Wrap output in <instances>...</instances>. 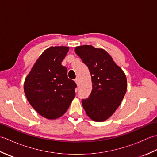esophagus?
I'll use <instances>...</instances> for the list:
<instances>
[{"label": "esophagus", "mask_w": 157, "mask_h": 157, "mask_svg": "<svg viewBox=\"0 0 157 157\" xmlns=\"http://www.w3.org/2000/svg\"><path fill=\"white\" fill-rule=\"evenodd\" d=\"M75 82L76 83L77 86H79V79H78V78H76V79H75Z\"/></svg>", "instance_id": "34e87169"}]
</instances>
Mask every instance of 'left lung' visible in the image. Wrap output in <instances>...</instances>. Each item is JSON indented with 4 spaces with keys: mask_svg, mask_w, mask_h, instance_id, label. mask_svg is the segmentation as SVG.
<instances>
[{
    "mask_svg": "<svg viewBox=\"0 0 157 157\" xmlns=\"http://www.w3.org/2000/svg\"><path fill=\"white\" fill-rule=\"evenodd\" d=\"M75 52L90 72L92 90L82 103L86 114L94 121L109 119L119 107L127 90L123 70L105 50L90 45L77 46Z\"/></svg>",
    "mask_w": 157,
    "mask_h": 157,
    "instance_id": "obj_1",
    "label": "left lung"
}]
</instances>
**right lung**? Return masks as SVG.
Returning <instances> with one entry per match:
<instances>
[{"label": "right lung", "instance_id": "1", "mask_svg": "<svg viewBox=\"0 0 157 157\" xmlns=\"http://www.w3.org/2000/svg\"><path fill=\"white\" fill-rule=\"evenodd\" d=\"M67 46H51L42 53L24 82L28 102L40 115L48 119L61 117L75 96V83L67 77L61 65Z\"/></svg>", "mask_w": 157, "mask_h": 157}]
</instances>
